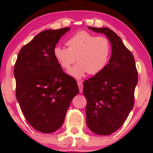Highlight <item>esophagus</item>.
Masks as SVG:
<instances>
[{
  "label": "esophagus",
  "instance_id": "obj_1",
  "mask_svg": "<svg viewBox=\"0 0 153 153\" xmlns=\"http://www.w3.org/2000/svg\"><path fill=\"white\" fill-rule=\"evenodd\" d=\"M77 83V85H78V87L79 89V92L82 93L83 92V83L81 80H78Z\"/></svg>",
  "mask_w": 153,
  "mask_h": 153
}]
</instances>
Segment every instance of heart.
<instances>
[{
    "label": "heart",
    "mask_w": 153,
    "mask_h": 153,
    "mask_svg": "<svg viewBox=\"0 0 153 153\" xmlns=\"http://www.w3.org/2000/svg\"><path fill=\"white\" fill-rule=\"evenodd\" d=\"M66 45L67 48L55 47L54 56L64 69L70 68L76 61L79 62L68 71L76 78H81L87 72L91 75L99 73L109 60L111 46L105 36L80 31L66 41Z\"/></svg>",
    "instance_id": "1"
}]
</instances>
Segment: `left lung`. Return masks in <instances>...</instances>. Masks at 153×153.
<instances>
[{
	"label": "left lung",
	"mask_w": 153,
	"mask_h": 153,
	"mask_svg": "<svg viewBox=\"0 0 153 153\" xmlns=\"http://www.w3.org/2000/svg\"><path fill=\"white\" fill-rule=\"evenodd\" d=\"M109 40L112 53L101 71L84 82L86 123L92 132L107 136L123 125L134 105L138 83L135 60L122 40L108 27H88Z\"/></svg>",
	"instance_id": "1"
}]
</instances>
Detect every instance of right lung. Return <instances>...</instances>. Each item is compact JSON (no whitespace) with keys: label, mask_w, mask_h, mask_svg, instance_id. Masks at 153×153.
<instances>
[{"label":"right lung","mask_w":153,"mask_h":153,"mask_svg":"<svg viewBox=\"0 0 153 153\" xmlns=\"http://www.w3.org/2000/svg\"><path fill=\"white\" fill-rule=\"evenodd\" d=\"M69 30L41 32L21 48L15 64L17 100L28 123L42 133L61 128L79 92L76 81L63 71L53 54L59 39Z\"/></svg>","instance_id":"add662e5"}]
</instances>
